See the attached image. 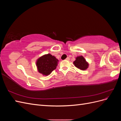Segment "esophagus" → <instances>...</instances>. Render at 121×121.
<instances>
[{
    "label": "esophagus",
    "mask_w": 121,
    "mask_h": 121,
    "mask_svg": "<svg viewBox=\"0 0 121 121\" xmlns=\"http://www.w3.org/2000/svg\"><path fill=\"white\" fill-rule=\"evenodd\" d=\"M65 60H69V57H67L66 59H65Z\"/></svg>",
    "instance_id": "1"
}]
</instances>
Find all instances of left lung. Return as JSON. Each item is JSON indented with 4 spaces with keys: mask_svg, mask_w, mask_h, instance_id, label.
I'll return each mask as SVG.
<instances>
[{
    "mask_svg": "<svg viewBox=\"0 0 121 121\" xmlns=\"http://www.w3.org/2000/svg\"><path fill=\"white\" fill-rule=\"evenodd\" d=\"M73 64L75 66L81 70H85L88 67V63L86 61L85 58L82 56H79L76 58V60Z\"/></svg>",
    "mask_w": 121,
    "mask_h": 121,
    "instance_id": "1",
    "label": "left lung"
}]
</instances>
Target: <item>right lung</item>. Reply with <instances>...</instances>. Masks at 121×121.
I'll return each mask as SVG.
<instances>
[{
	"instance_id": "right-lung-1",
	"label": "right lung",
	"mask_w": 121,
	"mask_h": 121,
	"mask_svg": "<svg viewBox=\"0 0 121 121\" xmlns=\"http://www.w3.org/2000/svg\"><path fill=\"white\" fill-rule=\"evenodd\" d=\"M58 61L56 57L48 53L39 57L36 61V65L40 73L47 76L56 69Z\"/></svg>"
}]
</instances>
